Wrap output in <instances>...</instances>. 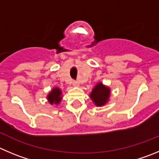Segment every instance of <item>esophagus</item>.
<instances>
[{
    "label": "esophagus",
    "instance_id": "34e87169",
    "mask_svg": "<svg viewBox=\"0 0 159 159\" xmlns=\"http://www.w3.org/2000/svg\"><path fill=\"white\" fill-rule=\"evenodd\" d=\"M72 85H73L74 87H78V86H79V83L77 82V81L73 80V81H72Z\"/></svg>",
    "mask_w": 159,
    "mask_h": 159
}]
</instances>
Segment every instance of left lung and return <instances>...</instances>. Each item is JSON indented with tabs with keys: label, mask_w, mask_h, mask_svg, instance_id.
<instances>
[{
	"label": "left lung",
	"mask_w": 159,
	"mask_h": 159,
	"mask_svg": "<svg viewBox=\"0 0 159 159\" xmlns=\"http://www.w3.org/2000/svg\"><path fill=\"white\" fill-rule=\"evenodd\" d=\"M110 95V90L101 83H99L93 88L90 93V98L97 106H102L108 101Z\"/></svg>",
	"instance_id": "8db88e82"
}]
</instances>
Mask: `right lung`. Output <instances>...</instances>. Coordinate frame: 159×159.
Masks as SVG:
<instances>
[{"mask_svg": "<svg viewBox=\"0 0 159 159\" xmlns=\"http://www.w3.org/2000/svg\"><path fill=\"white\" fill-rule=\"evenodd\" d=\"M61 92L59 88H58V87L54 88L52 90H51V93L48 94V101H49V102L51 104V105H53V104L57 105V104L59 103L61 100Z\"/></svg>", "mask_w": 159, "mask_h": 159, "instance_id": "add662e5", "label": "right lung"}]
</instances>
